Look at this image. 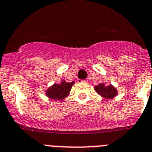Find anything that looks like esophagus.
I'll use <instances>...</instances> for the list:
<instances>
[{"instance_id": "1", "label": "esophagus", "mask_w": 152, "mask_h": 152, "mask_svg": "<svg viewBox=\"0 0 152 152\" xmlns=\"http://www.w3.org/2000/svg\"><path fill=\"white\" fill-rule=\"evenodd\" d=\"M78 82L79 83H87V80L86 79H78Z\"/></svg>"}]
</instances>
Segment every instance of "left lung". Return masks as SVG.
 <instances>
[{"label": "left lung", "instance_id": "left-lung-1", "mask_svg": "<svg viewBox=\"0 0 152 152\" xmlns=\"http://www.w3.org/2000/svg\"><path fill=\"white\" fill-rule=\"evenodd\" d=\"M95 89L98 94L106 98H112L117 95V90L111 85L105 86L104 84H99L95 86Z\"/></svg>", "mask_w": 152, "mask_h": 152}]
</instances>
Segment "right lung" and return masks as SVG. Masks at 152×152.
<instances>
[{"instance_id":"1","label":"right lung","mask_w":152,"mask_h":152,"mask_svg":"<svg viewBox=\"0 0 152 152\" xmlns=\"http://www.w3.org/2000/svg\"><path fill=\"white\" fill-rule=\"evenodd\" d=\"M74 82L72 83H66L62 82L61 84L53 85L47 91V95L51 99L61 100L68 95V93L70 91Z\"/></svg>"}]
</instances>
